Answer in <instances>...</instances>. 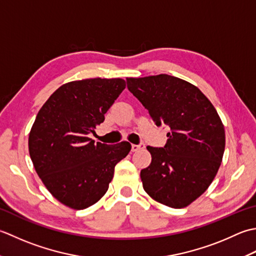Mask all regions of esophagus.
Here are the masks:
<instances>
[{
	"label": "esophagus",
	"mask_w": 256,
	"mask_h": 256,
	"mask_svg": "<svg viewBox=\"0 0 256 256\" xmlns=\"http://www.w3.org/2000/svg\"><path fill=\"white\" fill-rule=\"evenodd\" d=\"M142 148H144V144H132V151H138L139 149H142Z\"/></svg>",
	"instance_id": "obj_1"
}]
</instances>
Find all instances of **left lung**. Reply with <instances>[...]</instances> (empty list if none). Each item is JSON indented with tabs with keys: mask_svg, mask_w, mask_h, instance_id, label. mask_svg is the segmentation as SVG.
Instances as JSON below:
<instances>
[{
	"mask_svg": "<svg viewBox=\"0 0 256 256\" xmlns=\"http://www.w3.org/2000/svg\"><path fill=\"white\" fill-rule=\"evenodd\" d=\"M126 80L154 124L170 128L164 147H147L152 159L140 172L144 191L166 206H189L211 184L222 161L226 132L216 108L199 88L178 77Z\"/></svg>",
	"mask_w": 256,
	"mask_h": 256,
	"instance_id": "left-lung-1",
	"label": "left lung"
}]
</instances>
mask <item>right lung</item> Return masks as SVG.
<instances>
[{
	"instance_id": "add662e5",
	"label": "right lung",
	"mask_w": 256,
	"mask_h": 256,
	"mask_svg": "<svg viewBox=\"0 0 256 256\" xmlns=\"http://www.w3.org/2000/svg\"><path fill=\"white\" fill-rule=\"evenodd\" d=\"M126 88L122 78H90L55 90L36 116L28 137L34 168L52 196L75 210L106 194L114 166L132 144L96 142L88 136Z\"/></svg>"
}]
</instances>
